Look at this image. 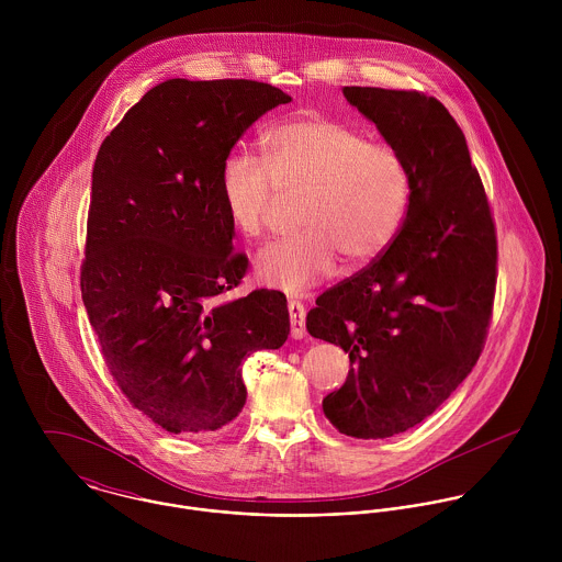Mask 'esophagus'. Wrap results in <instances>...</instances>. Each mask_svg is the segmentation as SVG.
Returning a JSON list of instances; mask_svg holds the SVG:
<instances>
[{
	"label": "esophagus",
	"instance_id": "34e87169",
	"mask_svg": "<svg viewBox=\"0 0 562 562\" xmlns=\"http://www.w3.org/2000/svg\"><path fill=\"white\" fill-rule=\"evenodd\" d=\"M288 312H290V326H292V337L294 339H303L305 337V307L296 301L288 303Z\"/></svg>",
	"mask_w": 562,
	"mask_h": 562
}]
</instances>
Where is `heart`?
Instances as JSON below:
<instances>
[{
    "instance_id": "obj_1",
    "label": "heart",
    "mask_w": 562,
    "mask_h": 562,
    "mask_svg": "<svg viewBox=\"0 0 562 562\" xmlns=\"http://www.w3.org/2000/svg\"><path fill=\"white\" fill-rule=\"evenodd\" d=\"M279 194H303L301 232L268 244L257 279L303 294L335 268L381 257L406 218L413 177L401 151L333 116L305 114L263 136V161L236 154L223 164L221 196L232 227L259 238Z\"/></svg>"
}]
</instances>
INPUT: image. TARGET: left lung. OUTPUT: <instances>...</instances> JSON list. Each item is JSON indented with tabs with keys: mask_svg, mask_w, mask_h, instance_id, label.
I'll return each instance as SVG.
<instances>
[{
	"mask_svg": "<svg viewBox=\"0 0 562 562\" xmlns=\"http://www.w3.org/2000/svg\"><path fill=\"white\" fill-rule=\"evenodd\" d=\"M344 97L401 151L413 194L396 240L318 296L307 330L350 359L346 383L322 401L328 422L385 439L428 417L476 366L497 240L465 136L441 101L370 86H344Z\"/></svg>",
	"mask_w": 562,
	"mask_h": 562,
	"instance_id": "obj_1",
	"label": "left lung"
}]
</instances>
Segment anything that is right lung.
Listing matches in <instances>:
<instances>
[{
	"mask_svg": "<svg viewBox=\"0 0 562 562\" xmlns=\"http://www.w3.org/2000/svg\"><path fill=\"white\" fill-rule=\"evenodd\" d=\"M283 90L252 80L154 86L101 143L81 301L121 392L168 432H214L246 402L241 361L290 335L288 301H221L248 259L234 250L221 170Z\"/></svg>",
	"mask_w": 562,
	"mask_h": 562,
	"instance_id": "right-lung-1",
	"label": "right lung"
}]
</instances>
